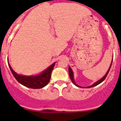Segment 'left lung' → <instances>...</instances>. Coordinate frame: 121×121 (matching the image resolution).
Masks as SVG:
<instances>
[{
	"mask_svg": "<svg viewBox=\"0 0 121 121\" xmlns=\"http://www.w3.org/2000/svg\"><path fill=\"white\" fill-rule=\"evenodd\" d=\"M112 61H113V60H112ZM112 63H111L109 69H108V71H107V72L106 73V74H105V75H104V77H103V78H101V79H99V81H98L97 82H96L95 83H94V84H92V86H89V87H86V88L93 87H95V86H97V85L99 84L100 83H101V82H103V81H104V79H105V78H106L107 76V75H108V72H109L110 69V68H111V66H112ZM69 77H70V79H71L72 82L75 85V86H77V87H79V86H78V85H77V84L75 83V81H74V78H73V73L72 70L71 68H70V67H69Z\"/></svg>",
	"mask_w": 121,
	"mask_h": 121,
	"instance_id": "8db88e82",
	"label": "left lung"
}]
</instances>
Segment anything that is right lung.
I'll list each match as a JSON object with an SVG mask.
<instances>
[{
  "label": "right lung",
  "mask_w": 121,
  "mask_h": 121,
  "mask_svg": "<svg viewBox=\"0 0 121 121\" xmlns=\"http://www.w3.org/2000/svg\"><path fill=\"white\" fill-rule=\"evenodd\" d=\"M9 69L15 77L17 81L20 82L21 84L31 89H41L43 87L46 86L49 82L51 77V72L55 66V63L50 66L44 71L41 74L37 76H24L18 75L11 68V66L8 63Z\"/></svg>",
  "instance_id": "1"
}]
</instances>
